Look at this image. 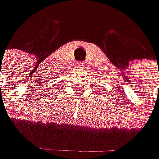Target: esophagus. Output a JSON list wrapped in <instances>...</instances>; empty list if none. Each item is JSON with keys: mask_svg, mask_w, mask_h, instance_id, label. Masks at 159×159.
Instances as JSON below:
<instances>
[{"mask_svg": "<svg viewBox=\"0 0 159 159\" xmlns=\"http://www.w3.org/2000/svg\"><path fill=\"white\" fill-rule=\"evenodd\" d=\"M84 64V62H78V66H82Z\"/></svg>", "mask_w": 159, "mask_h": 159, "instance_id": "1", "label": "esophagus"}]
</instances>
